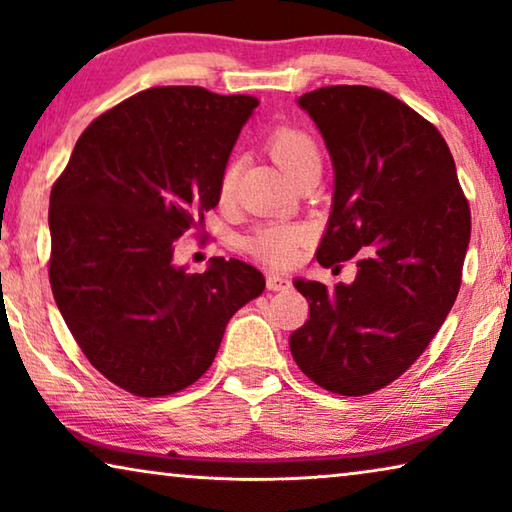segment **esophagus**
I'll return each mask as SVG.
<instances>
[{
    "instance_id": "1",
    "label": "esophagus",
    "mask_w": 512,
    "mask_h": 512,
    "mask_svg": "<svg viewBox=\"0 0 512 512\" xmlns=\"http://www.w3.org/2000/svg\"><path fill=\"white\" fill-rule=\"evenodd\" d=\"M266 287H269L271 292H287V289L292 287V280L287 276H280V273H269V276H266Z\"/></svg>"
}]
</instances>
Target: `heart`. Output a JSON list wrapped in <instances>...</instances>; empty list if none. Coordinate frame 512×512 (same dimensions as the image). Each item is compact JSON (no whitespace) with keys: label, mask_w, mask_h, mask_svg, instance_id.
Segmentation results:
<instances>
[{"label":"heart","mask_w":512,"mask_h":512,"mask_svg":"<svg viewBox=\"0 0 512 512\" xmlns=\"http://www.w3.org/2000/svg\"><path fill=\"white\" fill-rule=\"evenodd\" d=\"M266 149L273 160L285 170L294 181L310 170H322V154L317 142L301 128L278 126L266 137ZM243 160L239 154L227 158L218 179V195L223 202H230L236 193ZM305 241V230L296 225H264L246 239V250L255 255L259 262L269 266H287L299 253Z\"/></svg>","instance_id":"b5f03b06"}]
</instances>
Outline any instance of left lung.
Here are the masks:
<instances>
[{
	"instance_id": "1",
	"label": "left lung",
	"mask_w": 512,
	"mask_h": 512,
	"mask_svg": "<svg viewBox=\"0 0 512 512\" xmlns=\"http://www.w3.org/2000/svg\"><path fill=\"white\" fill-rule=\"evenodd\" d=\"M329 147L335 193L317 262L356 257L352 285L294 280L310 317L289 335L305 377L326 391L375 393L404 375L460 292L469 202L441 133L407 103L363 85L299 98Z\"/></svg>"
}]
</instances>
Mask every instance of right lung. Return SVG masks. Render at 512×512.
<instances>
[{
  "instance_id": "1",
  "label": "right lung",
  "mask_w": 512,
  "mask_h": 512,
  "mask_svg": "<svg viewBox=\"0 0 512 512\" xmlns=\"http://www.w3.org/2000/svg\"><path fill=\"white\" fill-rule=\"evenodd\" d=\"M259 101L204 87L140 91L85 128L50 193V287L68 331L105 379L140 398L195 384L225 326L264 292L241 259L204 273L172 264L202 230L218 179Z\"/></svg>"
}]
</instances>
